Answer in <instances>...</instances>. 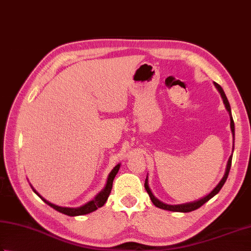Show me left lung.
Masks as SVG:
<instances>
[{"mask_svg": "<svg viewBox=\"0 0 251 251\" xmlns=\"http://www.w3.org/2000/svg\"><path fill=\"white\" fill-rule=\"evenodd\" d=\"M214 86L215 88H217L218 91L220 92L221 97H222L223 99V103L225 104V107H226V110L228 112L229 114V119H230V130H232V134H233V137H235V126H234V121H233V117H232V111H230V106H229V103H228V100L226 96H225V93L222 89V87H221L219 83L214 82ZM232 158H233V154L229 156V159L227 161V165H226V170H225V174L223 176V178L221 179L220 183L217 185V187H215L209 195L205 196V197L201 198L197 201H194V202H188V203H183V204H176V205H172V204H166V203H163L161 202V201L159 199H156L153 194L151 193V190L149 188V185H148V176H147L146 178V181H145V188L147 190V193L149 194V197L151 199L152 202H153V204L155 205V207H158L160 209H163V210H168V211H173V212H184V213H187V212H191V211H194L196 209L200 208L201 205L204 204L207 201H209L211 198L214 197L215 195H217L219 191L221 190V188L223 187V185L225 184V181H226L227 179V176H228V173H229V170H230V165H232Z\"/></svg>", "mask_w": 251, "mask_h": 251, "instance_id": "left-lung-1", "label": "left lung"}]
</instances>
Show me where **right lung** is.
<instances>
[{
	"label": "right lung",
	"instance_id": "1",
	"mask_svg": "<svg viewBox=\"0 0 251 251\" xmlns=\"http://www.w3.org/2000/svg\"><path fill=\"white\" fill-rule=\"evenodd\" d=\"M120 166H121V164H117L115 168L111 171V173L109 174V177H107V180H106L105 187L103 188L100 191V193L96 196V198L93 199V200H91V201H89V202H87L86 204L81 205V207H79V208L58 207V205H56V204H53L51 202H49L48 200L44 199L42 196H40V195L37 193L36 189L32 188V187L31 188L34 191V194H37L39 197H40L44 201V202L50 205V207H52L53 209H55L56 211H58V212L64 213V214H66V215H70V217H77V215L88 214V213L93 212V211H96L98 208H101V207H103V205H104L105 201L107 200V198H109V196L111 194L113 180H114L115 175L117 174V172H119V170H120Z\"/></svg>",
	"mask_w": 251,
	"mask_h": 251
}]
</instances>
